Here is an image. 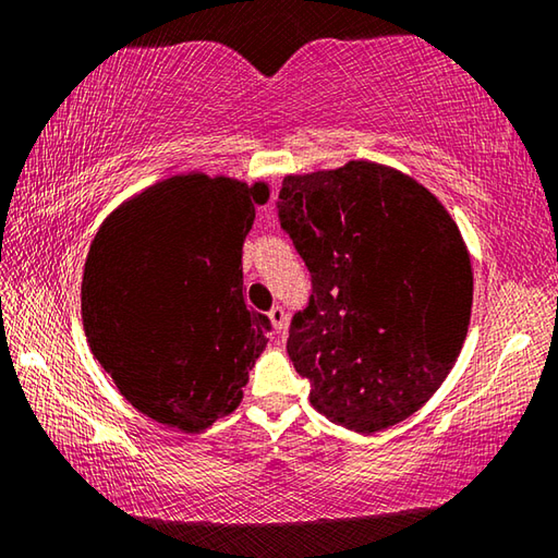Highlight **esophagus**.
Returning <instances> with one entry per match:
<instances>
[{"label": "esophagus", "instance_id": "esophagus-1", "mask_svg": "<svg viewBox=\"0 0 558 558\" xmlns=\"http://www.w3.org/2000/svg\"><path fill=\"white\" fill-rule=\"evenodd\" d=\"M268 317H270L272 329H276V335H280L282 329H286V310L276 305V307H272L270 313H268Z\"/></svg>", "mask_w": 558, "mask_h": 558}]
</instances>
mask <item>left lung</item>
I'll return each instance as SVG.
<instances>
[{
  "instance_id": "left-lung-1",
  "label": "left lung",
  "mask_w": 558,
  "mask_h": 558,
  "mask_svg": "<svg viewBox=\"0 0 558 558\" xmlns=\"http://www.w3.org/2000/svg\"><path fill=\"white\" fill-rule=\"evenodd\" d=\"M278 219L313 280L288 354L337 426H396L446 381L468 337L472 268L436 196L374 162L282 179Z\"/></svg>"
}]
</instances>
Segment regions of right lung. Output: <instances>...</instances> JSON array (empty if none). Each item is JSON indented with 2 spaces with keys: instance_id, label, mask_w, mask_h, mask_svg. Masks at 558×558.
Here are the masks:
<instances>
[{
  "instance_id": "right-lung-1",
  "label": "right lung",
  "mask_w": 558,
  "mask_h": 558,
  "mask_svg": "<svg viewBox=\"0 0 558 558\" xmlns=\"http://www.w3.org/2000/svg\"><path fill=\"white\" fill-rule=\"evenodd\" d=\"M268 184L179 174L118 206L90 243L93 356L140 413L184 433L235 411L270 319L243 302L241 251Z\"/></svg>"
}]
</instances>
